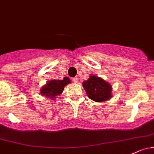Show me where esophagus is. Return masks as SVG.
<instances>
[{
    "label": "esophagus",
    "instance_id": "esophagus-1",
    "mask_svg": "<svg viewBox=\"0 0 154 154\" xmlns=\"http://www.w3.org/2000/svg\"><path fill=\"white\" fill-rule=\"evenodd\" d=\"M72 81L74 82H78V77H74V78H72Z\"/></svg>",
    "mask_w": 154,
    "mask_h": 154
}]
</instances>
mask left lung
<instances>
[{"mask_svg":"<svg viewBox=\"0 0 154 154\" xmlns=\"http://www.w3.org/2000/svg\"><path fill=\"white\" fill-rule=\"evenodd\" d=\"M82 86L91 100L95 102L107 101L111 98L112 86L101 77L90 75V77L82 82Z\"/></svg>","mask_w":154,"mask_h":154,"instance_id":"8db88e82","label":"left lung"}]
</instances>
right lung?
<instances>
[{
  "mask_svg": "<svg viewBox=\"0 0 154 154\" xmlns=\"http://www.w3.org/2000/svg\"><path fill=\"white\" fill-rule=\"evenodd\" d=\"M71 82L68 77H65L63 80H51L46 82V85L40 89V94L43 97H48L50 100L57 97L64 90V87Z\"/></svg>",
  "mask_w": 154,
  "mask_h": 154,
  "instance_id": "add662e5",
  "label": "right lung"
}]
</instances>
